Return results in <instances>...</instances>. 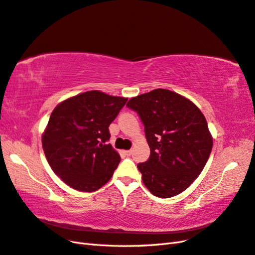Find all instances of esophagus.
I'll return each mask as SVG.
<instances>
[{"mask_svg":"<svg viewBox=\"0 0 255 255\" xmlns=\"http://www.w3.org/2000/svg\"><path fill=\"white\" fill-rule=\"evenodd\" d=\"M125 154L127 156H130V154H132V151L130 150H127V151H125Z\"/></svg>","mask_w":255,"mask_h":255,"instance_id":"esophagus-1","label":"esophagus"}]
</instances>
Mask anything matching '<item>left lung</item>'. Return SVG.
<instances>
[{
    "mask_svg": "<svg viewBox=\"0 0 255 255\" xmlns=\"http://www.w3.org/2000/svg\"><path fill=\"white\" fill-rule=\"evenodd\" d=\"M128 107L144 126L150 157L137 168L151 194L171 198L202 172L213 148L204 115L190 100L168 89L134 97Z\"/></svg>",
    "mask_w": 255,
    "mask_h": 255,
    "instance_id": "left-lung-1",
    "label": "left lung"
}]
</instances>
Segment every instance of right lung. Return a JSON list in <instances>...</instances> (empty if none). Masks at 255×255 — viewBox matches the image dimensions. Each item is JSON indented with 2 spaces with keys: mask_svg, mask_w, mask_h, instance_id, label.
<instances>
[{
  "mask_svg": "<svg viewBox=\"0 0 255 255\" xmlns=\"http://www.w3.org/2000/svg\"><path fill=\"white\" fill-rule=\"evenodd\" d=\"M128 99L91 90L60 102L42 134V148L52 170L69 186L96 191L111 180L120 155L109 127Z\"/></svg>",
  "mask_w": 255,
  "mask_h": 255,
  "instance_id": "right-lung-1",
  "label": "right lung"
}]
</instances>
